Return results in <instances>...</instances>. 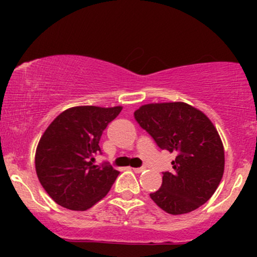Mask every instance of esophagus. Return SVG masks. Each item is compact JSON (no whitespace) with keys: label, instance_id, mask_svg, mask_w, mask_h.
<instances>
[{"label":"esophagus","instance_id":"esophagus-1","mask_svg":"<svg viewBox=\"0 0 257 257\" xmlns=\"http://www.w3.org/2000/svg\"><path fill=\"white\" fill-rule=\"evenodd\" d=\"M144 170H145V168H133V172L137 173V174H140L143 173Z\"/></svg>","mask_w":257,"mask_h":257}]
</instances>
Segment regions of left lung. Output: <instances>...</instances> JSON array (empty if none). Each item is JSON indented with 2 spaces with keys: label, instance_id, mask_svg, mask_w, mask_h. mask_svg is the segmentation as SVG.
Wrapping results in <instances>:
<instances>
[{
  "label": "left lung",
  "instance_id": "obj_1",
  "mask_svg": "<svg viewBox=\"0 0 257 257\" xmlns=\"http://www.w3.org/2000/svg\"><path fill=\"white\" fill-rule=\"evenodd\" d=\"M139 125L162 150L175 153L173 172L150 197L162 210L187 214L210 199L225 170V150L205 113L186 102H155L134 112Z\"/></svg>",
  "mask_w": 257,
  "mask_h": 257
}]
</instances>
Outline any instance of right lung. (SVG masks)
I'll return each instance as SVG.
<instances>
[{"instance_id": "1", "label": "right lung", "mask_w": 257, "mask_h": 257, "mask_svg": "<svg viewBox=\"0 0 257 257\" xmlns=\"http://www.w3.org/2000/svg\"><path fill=\"white\" fill-rule=\"evenodd\" d=\"M122 106H75L57 116L41 137L35 168L41 185L59 205L84 211L110 191L119 172L94 166L102 132Z\"/></svg>"}]
</instances>
